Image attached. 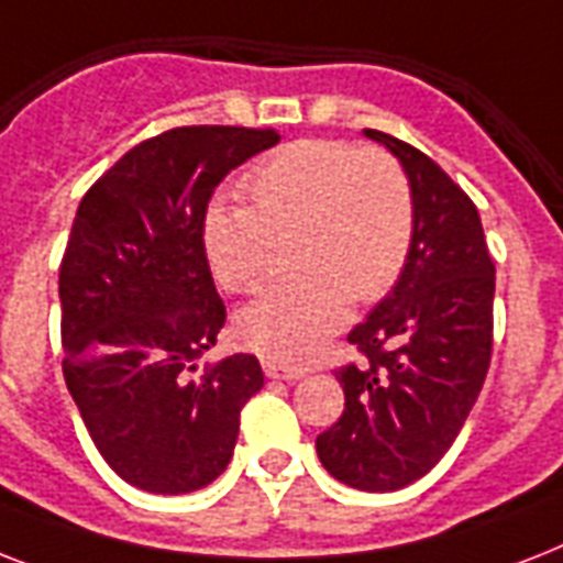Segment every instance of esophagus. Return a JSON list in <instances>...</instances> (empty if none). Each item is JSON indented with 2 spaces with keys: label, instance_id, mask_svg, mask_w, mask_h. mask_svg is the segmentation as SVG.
I'll use <instances>...</instances> for the list:
<instances>
[{
  "label": "esophagus",
  "instance_id": "1",
  "mask_svg": "<svg viewBox=\"0 0 563 563\" xmlns=\"http://www.w3.org/2000/svg\"><path fill=\"white\" fill-rule=\"evenodd\" d=\"M263 371L265 376H272V379H300V376H303V368H298V365H286V362L277 360H263Z\"/></svg>",
  "mask_w": 563,
  "mask_h": 563
}]
</instances>
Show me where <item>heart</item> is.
<instances>
[{
  "label": "heart",
  "instance_id": "1",
  "mask_svg": "<svg viewBox=\"0 0 563 563\" xmlns=\"http://www.w3.org/2000/svg\"><path fill=\"white\" fill-rule=\"evenodd\" d=\"M251 207L212 201L201 242L233 295L263 286L289 242L295 277L236 316V335L272 360H303L344 324L351 300L376 303L400 283L415 245V195L391 154L344 140H295L242 180Z\"/></svg>",
  "mask_w": 563,
  "mask_h": 563
}]
</instances>
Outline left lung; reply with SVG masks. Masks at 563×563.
Returning <instances> with one entry per match:
<instances>
[{
    "instance_id": "obj_1",
    "label": "left lung",
    "mask_w": 563,
    "mask_h": 563,
    "mask_svg": "<svg viewBox=\"0 0 563 563\" xmlns=\"http://www.w3.org/2000/svg\"><path fill=\"white\" fill-rule=\"evenodd\" d=\"M402 163L415 195V245L391 295L356 324L362 353L335 371L344 411L316 438L330 476L397 490L453 446L479 397L494 344V260L479 210L432 157L371 131Z\"/></svg>"
}]
</instances>
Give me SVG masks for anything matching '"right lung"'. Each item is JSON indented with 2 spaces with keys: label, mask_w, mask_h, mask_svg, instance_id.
I'll return each instance as SVG.
<instances>
[{
  "label": "right lung",
  "mask_w": 563,
  "mask_h": 563,
  "mask_svg": "<svg viewBox=\"0 0 563 563\" xmlns=\"http://www.w3.org/2000/svg\"><path fill=\"white\" fill-rule=\"evenodd\" d=\"M274 128L187 125L122 154L78 203L60 260L64 379L110 471L189 494L228 467L263 368L233 353L195 376L224 327L201 224L230 169Z\"/></svg>",
  "instance_id": "1"
}]
</instances>
